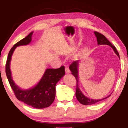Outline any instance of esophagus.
I'll list each match as a JSON object with an SVG mask.
<instances>
[{
  "mask_svg": "<svg viewBox=\"0 0 128 128\" xmlns=\"http://www.w3.org/2000/svg\"><path fill=\"white\" fill-rule=\"evenodd\" d=\"M65 72H66V73H67V74H69V73H70V70L68 66H66L65 67Z\"/></svg>",
  "mask_w": 128,
  "mask_h": 128,
  "instance_id": "obj_1",
  "label": "esophagus"
}]
</instances>
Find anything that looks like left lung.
<instances>
[{
  "instance_id": "1",
  "label": "left lung",
  "mask_w": 128,
  "mask_h": 128,
  "mask_svg": "<svg viewBox=\"0 0 128 128\" xmlns=\"http://www.w3.org/2000/svg\"><path fill=\"white\" fill-rule=\"evenodd\" d=\"M94 34H95L96 37H97V40L98 45H110L112 48L113 49V50H114L115 53L116 54L117 56L120 58V55H119L118 52L117 51L116 48H115L114 45H113L108 40L106 39V36L104 35H102L101 33L97 31H94ZM78 60H75L74 62H73L70 64V65L69 66V69L72 72V74L75 77L76 80V98L78 99V100L79 101L80 104L83 105H86V106H89V105H92L94 104H96L99 101H102L103 100L106 98L110 97L109 95L108 97L106 98H104L102 99H100V100H92L89 98L86 97L84 94L82 93L81 90H80L79 87H78Z\"/></svg>"
}]
</instances>
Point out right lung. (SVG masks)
Wrapping results in <instances>:
<instances>
[{
    "mask_svg": "<svg viewBox=\"0 0 128 128\" xmlns=\"http://www.w3.org/2000/svg\"><path fill=\"white\" fill-rule=\"evenodd\" d=\"M32 32L14 45L8 52L6 64V74L12 90L19 101L33 108H44L50 106L55 98V86L58 82L65 74L64 66L58 69H47L42 78L36 86L28 90H22L12 80L10 63L14 50L17 46L28 45L31 41Z\"/></svg>",
    "mask_w": 128,
    "mask_h": 128,
    "instance_id": "obj_1",
    "label": "right lung"
}]
</instances>
